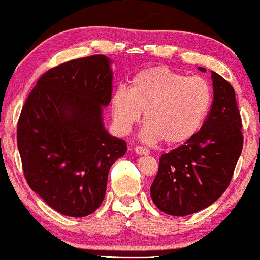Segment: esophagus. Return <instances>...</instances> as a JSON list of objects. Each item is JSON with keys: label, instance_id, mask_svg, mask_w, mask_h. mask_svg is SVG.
I'll return each mask as SVG.
<instances>
[{"label": "esophagus", "instance_id": "1", "mask_svg": "<svg viewBox=\"0 0 260 260\" xmlns=\"http://www.w3.org/2000/svg\"><path fill=\"white\" fill-rule=\"evenodd\" d=\"M135 152L139 155H148L149 154V149L144 148V146H136L135 148Z\"/></svg>", "mask_w": 260, "mask_h": 260}]
</instances>
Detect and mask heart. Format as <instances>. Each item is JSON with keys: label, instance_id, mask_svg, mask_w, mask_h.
I'll use <instances>...</instances> for the list:
<instances>
[{"label": "heart", "instance_id": "obj_1", "mask_svg": "<svg viewBox=\"0 0 260 260\" xmlns=\"http://www.w3.org/2000/svg\"><path fill=\"white\" fill-rule=\"evenodd\" d=\"M211 104L208 82L185 77L164 66L144 69L134 75L130 89L120 86L111 98L114 121L120 131L130 130L144 111L141 138L174 145L191 138L207 117Z\"/></svg>", "mask_w": 260, "mask_h": 260}]
</instances>
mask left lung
I'll return each mask as SVG.
<instances>
[{"mask_svg":"<svg viewBox=\"0 0 260 260\" xmlns=\"http://www.w3.org/2000/svg\"><path fill=\"white\" fill-rule=\"evenodd\" d=\"M211 79L214 100L202 129L184 145L161 155L150 188L154 204L169 215H190L218 200L242 154V117L234 89L216 72H211Z\"/></svg>","mask_w":260,"mask_h":260,"instance_id":"1","label":"left lung"}]
</instances>
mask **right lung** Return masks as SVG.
Listing matches in <instances>:
<instances>
[{
    "label": "right lung",
    "mask_w": 260,
    "mask_h": 260,
    "mask_svg": "<svg viewBox=\"0 0 260 260\" xmlns=\"http://www.w3.org/2000/svg\"><path fill=\"white\" fill-rule=\"evenodd\" d=\"M111 84L106 56L75 58L45 72L21 110L17 148L26 181L66 216L82 218L100 207L109 170L127 150L103 124Z\"/></svg>",
    "instance_id": "add662e5"
}]
</instances>
